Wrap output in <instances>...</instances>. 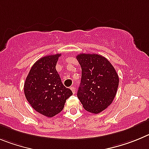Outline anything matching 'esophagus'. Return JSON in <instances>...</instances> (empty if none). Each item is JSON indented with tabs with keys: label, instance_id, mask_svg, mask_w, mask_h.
Masks as SVG:
<instances>
[{
	"label": "esophagus",
	"instance_id": "obj_1",
	"mask_svg": "<svg viewBox=\"0 0 149 149\" xmlns=\"http://www.w3.org/2000/svg\"><path fill=\"white\" fill-rule=\"evenodd\" d=\"M70 89H71L72 92H73V93H76V88H75V87L73 86H73H71V87H70Z\"/></svg>",
	"mask_w": 149,
	"mask_h": 149
}]
</instances>
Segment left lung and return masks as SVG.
I'll list each match as a JSON object with an SVG mask.
<instances>
[{"mask_svg":"<svg viewBox=\"0 0 149 149\" xmlns=\"http://www.w3.org/2000/svg\"><path fill=\"white\" fill-rule=\"evenodd\" d=\"M76 58L81 68L78 98L87 111L100 113L109 106L116 96L118 74L111 62L101 55L81 53Z\"/></svg>","mask_w":149,"mask_h":149,"instance_id":"1","label":"left lung"}]
</instances>
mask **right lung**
<instances>
[{
    "instance_id": "obj_1",
    "label": "right lung",
    "mask_w": 149,
    "mask_h": 149,
    "mask_svg": "<svg viewBox=\"0 0 149 149\" xmlns=\"http://www.w3.org/2000/svg\"><path fill=\"white\" fill-rule=\"evenodd\" d=\"M60 54L44 56L35 63L26 76L24 94L33 108L41 114L53 117L60 113L73 94L62 84L56 69Z\"/></svg>"
}]
</instances>
